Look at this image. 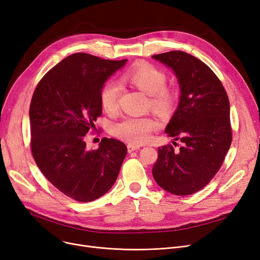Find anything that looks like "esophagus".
<instances>
[{
  "mask_svg": "<svg viewBox=\"0 0 260 260\" xmlns=\"http://www.w3.org/2000/svg\"><path fill=\"white\" fill-rule=\"evenodd\" d=\"M138 149H139L138 146H134V145H128V146H127V151H128L129 153H132V152H134V151H136V150H138Z\"/></svg>",
  "mask_w": 260,
  "mask_h": 260,
  "instance_id": "34e87169",
  "label": "esophagus"
}]
</instances>
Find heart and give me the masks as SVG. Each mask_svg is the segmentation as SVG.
<instances>
[{"label":"heart","instance_id":"obj_1","mask_svg":"<svg viewBox=\"0 0 260 260\" xmlns=\"http://www.w3.org/2000/svg\"><path fill=\"white\" fill-rule=\"evenodd\" d=\"M122 81L127 82L149 95L150 107L159 114H168L175 109L178 96L174 88L166 85V74L150 63H138L124 72ZM120 88L108 81L101 92L103 109L113 114L118 111ZM158 128V122L151 117H126L115 123L112 133L115 137L139 146L150 140L152 133Z\"/></svg>","mask_w":260,"mask_h":260}]
</instances>
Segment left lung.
I'll return each instance as SVG.
<instances>
[{
    "mask_svg": "<svg viewBox=\"0 0 260 260\" xmlns=\"http://www.w3.org/2000/svg\"><path fill=\"white\" fill-rule=\"evenodd\" d=\"M153 59L172 69L178 78L180 103L165 132L182 146L159 147L152 175L171 194H194L217 174L232 145L228 96L213 71L193 55L175 50Z\"/></svg>",
    "mask_w": 260,
    "mask_h": 260,
    "instance_id": "obj_1",
    "label": "left lung"
}]
</instances>
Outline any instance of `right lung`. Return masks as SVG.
Segmentation results:
<instances>
[{
	"instance_id": "obj_1",
	"label": "right lung",
	"mask_w": 260,
	"mask_h": 260,
	"mask_svg": "<svg viewBox=\"0 0 260 260\" xmlns=\"http://www.w3.org/2000/svg\"><path fill=\"white\" fill-rule=\"evenodd\" d=\"M126 63L74 53L38 82L30 105L31 151L43 175L61 193L80 203L105 195L118 178L127 148L103 138L86 150L84 137L102 115L105 81Z\"/></svg>"
}]
</instances>
